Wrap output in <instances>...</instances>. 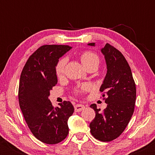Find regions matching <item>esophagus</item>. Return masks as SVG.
<instances>
[{"label": "esophagus", "mask_w": 155, "mask_h": 155, "mask_svg": "<svg viewBox=\"0 0 155 155\" xmlns=\"http://www.w3.org/2000/svg\"><path fill=\"white\" fill-rule=\"evenodd\" d=\"M85 106L82 104H76L74 106V109H75V111L76 112H79L81 111L82 110L84 109Z\"/></svg>", "instance_id": "obj_1"}]
</instances>
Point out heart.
Here are the masks:
<instances>
[{"mask_svg": "<svg viewBox=\"0 0 155 155\" xmlns=\"http://www.w3.org/2000/svg\"><path fill=\"white\" fill-rule=\"evenodd\" d=\"M81 61L85 67L87 68L92 65H98L99 58L97 54L93 52V51H85L81 55ZM65 63H66V59L65 58H62L57 63L56 67H55V73H56V75L58 77H60L63 74L64 67H65ZM89 89H90V85L87 84H84L80 87V89L76 90V92H79L81 91H86V90H88Z\"/></svg>", "mask_w": 155, "mask_h": 155, "instance_id": "1", "label": "heart"}]
</instances>
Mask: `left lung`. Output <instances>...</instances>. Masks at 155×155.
I'll use <instances>...</instances> for the list:
<instances>
[{
  "label": "left lung",
  "instance_id": "obj_1",
  "mask_svg": "<svg viewBox=\"0 0 155 155\" xmlns=\"http://www.w3.org/2000/svg\"><path fill=\"white\" fill-rule=\"evenodd\" d=\"M88 45L94 47L95 43ZM101 51L106 60L107 73L100 91L104 92L102 96L107 107L100 112L95 104L90 106L95 110V117L90 127L94 138L106 142L118 138L128 124L134 112L136 88L131 69L123 54L109 44Z\"/></svg>",
  "mask_w": 155,
  "mask_h": 155
}]
</instances>
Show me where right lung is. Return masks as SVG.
Masks as SVG:
<instances>
[{
    "instance_id": "right-lung-1",
    "label": "right lung",
    "mask_w": 155,
    "mask_h": 155,
    "mask_svg": "<svg viewBox=\"0 0 155 155\" xmlns=\"http://www.w3.org/2000/svg\"><path fill=\"white\" fill-rule=\"evenodd\" d=\"M68 45H44L30 56L22 69L19 103L28 127L35 138L47 144L61 142L68 134V120L74 108L70 101L53 107L49 96L58 83L55 67L71 49Z\"/></svg>"
}]
</instances>
